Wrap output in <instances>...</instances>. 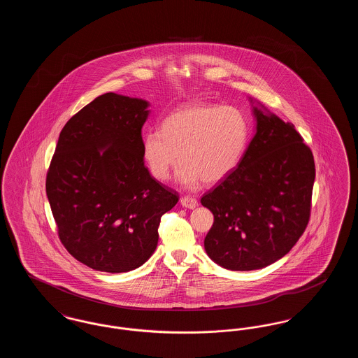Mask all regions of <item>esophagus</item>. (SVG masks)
Segmentation results:
<instances>
[{"mask_svg": "<svg viewBox=\"0 0 358 358\" xmlns=\"http://www.w3.org/2000/svg\"><path fill=\"white\" fill-rule=\"evenodd\" d=\"M180 201H181V205L185 206L187 209H194L197 204H199L197 200L194 197H192V196H182Z\"/></svg>", "mask_w": 358, "mask_h": 358, "instance_id": "34e87169", "label": "esophagus"}]
</instances>
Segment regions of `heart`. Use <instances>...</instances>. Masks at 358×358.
<instances>
[{
    "mask_svg": "<svg viewBox=\"0 0 358 358\" xmlns=\"http://www.w3.org/2000/svg\"><path fill=\"white\" fill-rule=\"evenodd\" d=\"M248 142V122L232 106L190 103L162 120L161 130L142 138V157L158 181L169 178L178 161L184 187L216 184L236 169Z\"/></svg>",
    "mask_w": 358,
    "mask_h": 358,
    "instance_id": "b5f03b06",
    "label": "heart"
}]
</instances>
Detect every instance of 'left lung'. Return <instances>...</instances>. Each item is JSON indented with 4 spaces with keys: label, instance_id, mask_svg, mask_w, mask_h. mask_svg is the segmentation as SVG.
I'll list each match as a JSON object with an SVG mask.
<instances>
[{
    "label": "left lung",
    "instance_id": "1",
    "mask_svg": "<svg viewBox=\"0 0 358 358\" xmlns=\"http://www.w3.org/2000/svg\"><path fill=\"white\" fill-rule=\"evenodd\" d=\"M256 134L238 168L201 197L213 213L208 256L227 270L251 271L286 255L311 212L315 164L292 123L254 107Z\"/></svg>",
    "mask_w": 358,
    "mask_h": 358
}]
</instances>
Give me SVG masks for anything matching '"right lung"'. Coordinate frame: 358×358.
I'll return each instance as SVG.
<instances>
[{"label":"right lung","mask_w":358,"mask_h":358,"mask_svg":"<svg viewBox=\"0 0 358 358\" xmlns=\"http://www.w3.org/2000/svg\"><path fill=\"white\" fill-rule=\"evenodd\" d=\"M149 103L107 92L63 127L45 189L62 244L92 270L127 273L153 255L178 193L142 157Z\"/></svg>","instance_id":"obj_1"}]
</instances>
